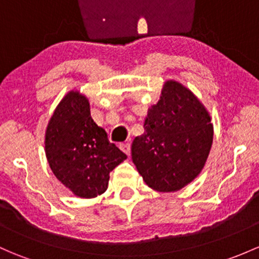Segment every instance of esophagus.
<instances>
[{
  "instance_id": "34e87169",
  "label": "esophagus",
  "mask_w": 259,
  "mask_h": 259,
  "mask_svg": "<svg viewBox=\"0 0 259 259\" xmlns=\"http://www.w3.org/2000/svg\"><path fill=\"white\" fill-rule=\"evenodd\" d=\"M119 148H120L126 155L130 154V144L129 143H121L120 145H119Z\"/></svg>"
}]
</instances>
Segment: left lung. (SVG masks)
<instances>
[{
	"label": "left lung",
	"instance_id": "left-lung-1",
	"mask_svg": "<svg viewBox=\"0 0 259 259\" xmlns=\"http://www.w3.org/2000/svg\"><path fill=\"white\" fill-rule=\"evenodd\" d=\"M132 159L149 187L178 191L202 170L213 139L211 116L190 89L167 80L160 100L148 110Z\"/></svg>",
	"mask_w": 259,
	"mask_h": 259
}]
</instances>
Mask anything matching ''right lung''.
<instances>
[{"label":"right lung","mask_w":259,"mask_h":259,"mask_svg":"<svg viewBox=\"0 0 259 259\" xmlns=\"http://www.w3.org/2000/svg\"><path fill=\"white\" fill-rule=\"evenodd\" d=\"M46 156L56 178L81 198L107 191L109 174L126 155L110 143L91 116L87 97L69 92L54 110L46 130Z\"/></svg>","instance_id":"obj_1"}]
</instances>
